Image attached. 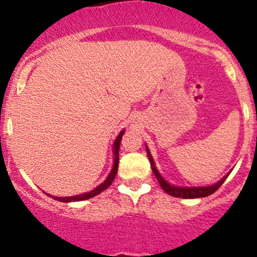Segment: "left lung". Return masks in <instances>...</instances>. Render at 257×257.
Segmentation results:
<instances>
[{
	"mask_svg": "<svg viewBox=\"0 0 257 257\" xmlns=\"http://www.w3.org/2000/svg\"><path fill=\"white\" fill-rule=\"evenodd\" d=\"M147 154L149 157V161H151V166L152 170H153L154 175H156L157 180L160 183L161 188L165 190L167 194L172 197H178V198H202V197H207L210 194H212L213 192H216L220 187L222 185V183L226 180L228 178V175L224 176L220 181H217L216 184H213V185H210V187H175V185H171L169 184L165 179L161 176V174L158 172L156 167V163H154L153 158H152V154L149 152L148 147H147Z\"/></svg>",
	"mask_w": 257,
	"mask_h": 257,
	"instance_id": "1",
	"label": "left lung"
}]
</instances>
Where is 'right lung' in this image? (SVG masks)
Instances as JSON below:
<instances>
[{"label": "right lung", "mask_w": 257, "mask_h": 257, "mask_svg": "<svg viewBox=\"0 0 257 257\" xmlns=\"http://www.w3.org/2000/svg\"><path fill=\"white\" fill-rule=\"evenodd\" d=\"M124 131H121V133L118 134L117 139H115L114 145H113V154H114V162H113V169L110 171V174L108 175V178L104 180V183H101L100 185H97L94 190L88 193H83V194H79V196H74V197H54L56 201L60 202H77V201H85V199L92 198V197L97 196L99 193H101L103 190H105L106 188L113 183L115 178V174H117L118 170V162H119V157H118V152H119V144H121L122 140V135H123Z\"/></svg>", "instance_id": "right-lung-1"}]
</instances>
